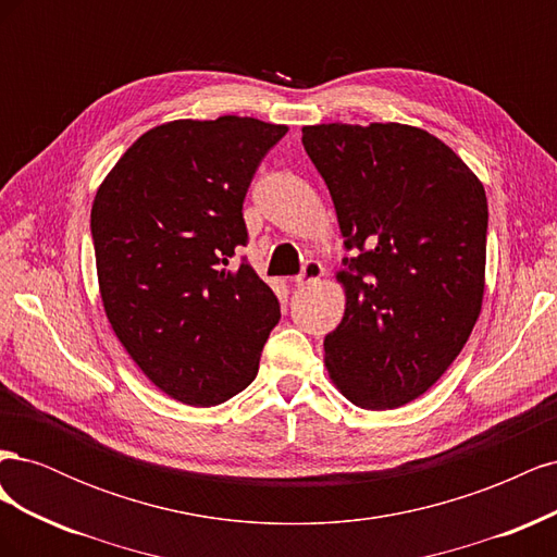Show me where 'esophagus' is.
I'll return each mask as SVG.
<instances>
[{
    "label": "esophagus",
    "instance_id": "obj_1",
    "mask_svg": "<svg viewBox=\"0 0 557 557\" xmlns=\"http://www.w3.org/2000/svg\"><path fill=\"white\" fill-rule=\"evenodd\" d=\"M323 272H325V269H323V264H320L318 260H307L305 267H301V272L295 276V285H299V288H305V285L320 281Z\"/></svg>",
    "mask_w": 557,
    "mask_h": 557
}]
</instances>
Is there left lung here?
Listing matches in <instances>:
<instances>
[{"mask_svg":"<svg viewBox=\"0 0 557 557\" xmlns=\"http://www.w3.org/2000/svg\"><path fill=\"white\" fill-rule=\"evenodd\" d=\"M301 144L327 183L346 250V313L325 364L358 407H401L442 379L483 301L487 201L481 181L430 132L309 125Z\"/></svg>","mask_w":557,"mask_h":557,"instance_id":"8db88e82","label":"left lung"}]
</instances>
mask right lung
<instances>
[{
  "label": "right lung",
  "instance_id": "obj_1",
  "mask_svg": "<svg viewBox=\"0 0 557 557\" xmlns=\"http://www.w3.org/2000/svg\"><path fill=\"white\" fill-rule=\"evenodd\" d=\"M285 125L258 117L148 129L99 185L90 230L104 311L162 393L213 407L256 379L281 320L272 288L234 250L244 199Z\"/></svg>",
  "mask_w": 557,
  "mask_h": 557
}]
</instances>
